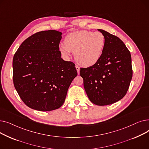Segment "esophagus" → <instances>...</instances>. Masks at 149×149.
Listing matches in <instances>:
<instances>
[{
    "label": "esophagus",
    "instance_id": "obj_1",
    "mask_svg": "<svg viewBox=\"0 0 149 149\" xmlns=\"http://www.w3.org/2000/svg\"><path fill=\"white\" fill-rule=\"evenodd\" d=\"M75 68H76V69H77V73H78V74H80V68L77 65H76L75 66Z\"/></svg>",
    "mask_w": 149,
    "mask_h": 149
}]
</instances>
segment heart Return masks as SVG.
<instances>
[{"label": "heart", "mask_w": 149, "mask_h": 149, "mask_svg": "<svg viewBox=\"0 0 149 149\" xmlns=\"http://www.w3.org/2000/svg\"><path fill=\"white\" fill-rule=\"evenodd\" d=\"M65 44L59 46L61 54L68 57L75 52V59L80 65L89 67L96 64L102 56L106 37L101 32L78 31L67 35Z\"/></svg>", "instance_id": "heart-1"}]
</instances>
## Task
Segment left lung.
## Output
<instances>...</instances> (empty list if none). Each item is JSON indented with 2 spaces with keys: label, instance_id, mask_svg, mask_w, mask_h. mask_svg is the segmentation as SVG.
I'll return each instance as SVG.
<instances>
[{
  "label": "left lung",
  "instance_id": "obj_1",
  "mask_svg": "<svg viewBox=\"0 0 149 149\" xmlns=\"http://www.w3.org/2000/svg\"><path fill=\"white\" fill-rule=\"evenodd\" d=\"M106 37L102 56L96 64L81 68L86 94L92 103L106 106L122 99L129 89L132 78L130 51L120 38L103 29Z\"/></svg>",
  "mask_w": 149,
  "mask_h": 149
}]
</instances>
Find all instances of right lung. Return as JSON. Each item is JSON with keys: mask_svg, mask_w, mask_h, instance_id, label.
I'll list each match as a JSON object with an SVG mask.
<instances>
[{"mask_svg": "<svg viewBox=\"0 0 149 149\" xmlns=\"http://www.w3.org/2000/svg\"><path fill=\"white\" fill-rule=\"evenodd\" d=\"M61 34L56 30L37 33L26 38L14 56V87L23 103L34 110L60 107L77 75L74 63L61 58Z\"/></svg>", "mask_w": 149, "mask_h": 149, "instance_id": "right-lung-1", "label": "right lung"}]
</instances>
